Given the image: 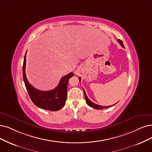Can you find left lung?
I'll list each match as a JSON object with an SVG mask.
<instances>
[{
  "label": "left lung",
  "instance_id": "8db88e82",
  "mask_svg": "<svg viewBox=\"0 0 152 152\" xmlns=\"http://www.w3.org/2000/svg\"><path fill=\"white\" fill-rule=\"evenodd\" d=\"M118 42L120 44V45H121V46L123 48H125L124 45H123V42L120 40V39H118ZM79 81H80H80H81V78H80V77H79ZM83 91H84V94H85V99H86V103H87L89 106H91V107H92V108H94V109H96V110H102V109H104V108H110V107H111V106H113V105H112V106H100V105H98V104H95V103H93L91 100H89V99L88 98V96H86V94L85 89H83Z\"/></svg>",
  "mask_w": 152,
  "mask_h": 152
}]
</instances>
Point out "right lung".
<instances>
[{
	"instance_id": "right-lung-1",
	"label": "right lung",
	"mask_w": 152,
	"mask_h": 152,
	"mask_svg": "<svg viewBox=\"0 0 152 152\" xmlns=\"http://www.w3.org/2000/svg\"><path fill=\"white\" fill-rule=\"evenodd\" d=\"M23 63V80L28 94L32 102L37 107L49 110L58 111L64 106L67 98V86L70 78L74 76L72 72L69 73L61 78L59 85L54 89L49 91H40L34 88L28 81L26 75V57Z\"/></svg>"
}]
</instances>
